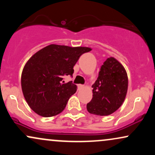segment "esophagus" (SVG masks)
<instances>
[{"label":"esophagus","instance_id":"34e87169","mask_svg":"<svg viewBox=\"0 0 155 155\" xmlns=\"http://www.w3.org/2000/svg\"><path fill=\"white\" fill-rule=\"evenodd\" d=\"M84 87V85H82V84H79V89H82Z\"/></svg>","mask_w":155,"mask_h":155}]
</instances>
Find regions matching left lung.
<instances>
[{
    "mask_svg": "<svg viewBox=\"0 0 155 155\" xmlns=\"http://www.w3.org/2000/svg\"><path fill=\"white\" fill-rule=\"evenodd\" d=\"M127 86L128 79L124 68L115 58H107L92 85V98L87 104L88 112L107 116L116 111L123 104Z\"/></svg>",
    "mask_w": 155,
    "mask_h": 155,
    "instance_id": "8db88e82",
    "label": "left lung"
}]
</instances>
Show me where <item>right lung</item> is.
I'll return each instance as SVG.
<instances>
[{
    "instance_id": "right-lung-1",
    "label": "right lung",
    "mask_w": 155,
    "mask_h": 155,
    "mask_svg": "<svg viewBox=\"0 0 155 155\" xmlns=\"http://www.w3.org/2000/svg\"><path fill=\"white\" fill-rule=\"evenodd\" d=\"M88 47H71L51 44L37 51L23 68L21 85L25 98L33 111L50 117L61 113L76 85L63 78L72 76L74 66Z\"/></svg>"
}]
</instances>
